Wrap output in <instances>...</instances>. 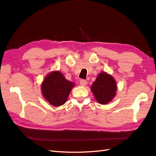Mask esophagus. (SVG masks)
Returning <instances> with one entry per match:
<instances>
[{
  "label": "esophagus",
  "mask_w": 156,
  "mask_h": 156,
  "mask_svg": "<svg viewBox=\"0 0 156 156\" xmlns=\"http://www.w3.org/2000/svg\"><path fill=\"white\" fill-rule=\"evenodd\" d=\"M87 82H88L86 80H80V84L81 86H85V85L87 84Z\"/></svg>",
  "instance_id": "obj_1"
}]
</instances>
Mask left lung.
I'll return each instance as SVG.
<instances>
[{"label": "left lung", "mask_w": 156, "mask_h": 156, "mask_svg": "<svg viewBox=\"0 0 156 156\" xmlns=\"http://www.w3.org/2000/svg\"><path fill=\"white\" fill-rule=\"evenodd\" d=\"M90 88L96 101L101 105L112 101L117 90V82L113 76L105 72L99 73Z\"/></svg>", "instance_id": "1"}]
</instances>
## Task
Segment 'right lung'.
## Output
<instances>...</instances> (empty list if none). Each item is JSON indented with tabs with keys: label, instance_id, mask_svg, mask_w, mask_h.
Wrapping results in <instances>:
<instances>
[{
	"label": "right lung",
	"instance_id": "1",
	"mask_svg": "<svg viewBox=\"0 0 156 156\" xmlns=\"http://www.w3.org/2000/svg\"><path fill=\"white\" fill-rule=\"evenodd\" d=\"M74 82L66 80L59 71H53L45 76L42 82L41 90L43 97L54 107L64 105L68 99Z\"/></svg>",
	"mask_w": 156,
	"mask_h": 156
}]
</instances>
